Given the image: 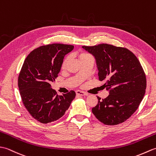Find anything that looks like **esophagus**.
<instances>
[{"mask_svg":"<svg viewBox=\"0 0 156 156\" xmlns=\"http://www.w3.org/2000/svg\"><path fill=\"white\" fill-rule=\"evenodd\" d=\"M76 94L79 95V96H87L88 95L87 92H83V91H80V90H76Z\"/></svg>","mask_w":156,"mask_h":156,"instance_id":"1","label":"esophagus"}]
</instances>
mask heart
Listing matches in <instances>:
<instances>
[{
    "label": "heart",
    "mask_w": 156,
    "mask_h": 156,
    "mask_svg": "<svg viewBox=\"0 0 156 156\" xmlns=\"http://www.w3.org/2000/svg\"><path fill=\"white\" fill-rule=\"evenodd\" d=\"M87 55V54H82V55ZM68 59H69V58H66V59H65V60L64 61V62H63V64H62V67H63V68L65 67L66 62H67V61L68 60Z\"/></svg>",
    "instance_id": "obj_1"
}]
</instances>
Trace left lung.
I'll use <instances>...</instances> for the list:
<instances>
[{
  "label": "left lung",
  "instance_id": "left-lung-1",
  "mask_svg": "<svg viewBox=\"0 0 156 156\" xmlns=\"http://www.w3.org/2000/svg\"><path fill=\"white\" fill-rule=\"evenodd\" d=\"M94 57L100 81L108 96L92 108L98 121L108 125L123 122L140 106L146 89V77L140 61L129 49L107 44L82 46Z\"/></svg>",
  "mask_w": 156,
  "mask_h": 156
}]
</instances>
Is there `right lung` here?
Returning <instances> with one entry per match:
<instances>
[{
    "label": "right lung",
    "mask_w": 156,
    "mask_h": 156,
    "mask_svg": "<svg viewBox=\"0 0 156 156\" xmlns=\"http://www.w3.org/2000/svg\"><path fill=\"white\" fill-rule=\"evenodd\" d=\"M74 45L54 44L41 46L29 54L18 79L23 103L36 120L48 123L64 115L76 97L74 90L58 95L51 82L58 76L64 56Z\"/></svg>",
    "instance_id": "add662e5"
}]
</instances>
